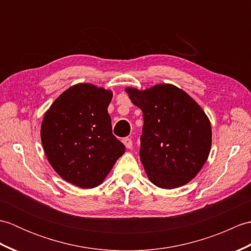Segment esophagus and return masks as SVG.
Instances as JSON below:
<instances>
[{
    "label": "esophagus",
    "mask_w": 251,
    "mask_h": 251,
    "mask_svg": "<svg viewBox=\"0 0 251 251\" xmlns=\"http://www.w3.org/2000/svg\"><path fill=\"white\" fill-rule=\"evenodd\" d=\"M123 143H124L127 149L132 148V140L130 139V138H124V139H123Z\"/></svg>",
    "instance_id": "34e87169"
}]
</instances>
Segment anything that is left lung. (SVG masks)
I'll list each match as a JSON object with an SVG mask.
<instances>
[{"label":"left lung","instance_id":"obj_1","mask_svg":"<svg viewBox=\"0 0 251 251\" xmlns=\"http://www.w3.org/2000/svg\"><path fill=\"white\" fill-rule=\"evenodd\" d=\"M143 114L140 159L153 184L182 186L200 173L211 148V126L194 99L172 84L146 90L127 87Z\"/></svg>","mask_w":251,"mask_h":251}]
</instances>
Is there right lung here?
Returning a JSON list of instances; mask_svg holds the SVG:
<instances>
[{"label":"right lung","instance_id":"obj_1","mask_svg":"<svg viewBox=\"0 0 251 251\" xmlns=\"http://www.w3.org/2000/svg\"><path fill=\"white\" fill-rule=\"evenodd\" d=\"M112 96L93 84H76L52 102L42 122L47 159L62 179L78 188L102 183L125 153V146L112 134Z\"/></svg>","mask_w":251,"mask_h":251}]
</instances>
